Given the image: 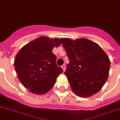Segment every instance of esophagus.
<instances>
[{
  "label": "esophagus",
  "mask_w": 120,
  "mask_h": 120,
  "mask_svg": "<svg viewBox=\"0 0 120 120\" xmlns=\"http://www.w3.org/2000/svg\"><path fill=\"white\" fill-rule=\"evenodd\" d=\"M62 68L63 70H64V71H65V69H66V66H65V64L63 65L62 66Z\"/></svg>",
  "instance_id": "obj_1"
}]
</instances>
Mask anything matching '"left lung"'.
<instances>
[{"instance_id": "left-lung-1", "label": "left lung", "mask_w": 120, "mask_h": 120, "mask_svg": "<svg viewBox=\"0 0 120 120\" xmlns=\"http://www.w3.org/2000/svg\"><path fill=\"white\" fill-rule=\"evenodd\" d=\"M60 41L69 59L64 74L72 91L82 97L96 94L109 75L111 64L106 53L98 44L86 39Z\"/></svg>"}]
</instances>
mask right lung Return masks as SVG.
I'll use <instances>...</instances> for the list:
<instances>
[{
  "mask_svg": "<svg viewBox=\"0 0 120 120\" xmlns=\"http://www.w3.org/2000/svg\"><path fill=\"white\" fill-rule=\"evenodd\" d=\"M61 44L59 39L40 37L24 46L15 59L18 78L32 93L44 94L55 84L63 69L56 65L52 50Z\"/></svg>",
  "mask_w": 120,
  "mask_h": 120,
  "instance_id": "obj_1",
  "label": "right lung"
}]
</instances>
